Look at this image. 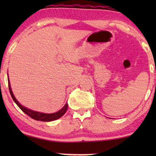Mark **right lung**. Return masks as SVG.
<instances>
[{
	"label": "right lung",
	"instance_id": "add662e5",
	"mask_svg": "<svg viewBox=\"0 0 156 156\" xmlns=\"http://www.w3.org/2000/svg\"><path fill=\"white\" fill-rule=\"evenodd\" d=\"M8 87H9V90H10V95L13 99V101L16 102V104L18 106V107L20 108L21 110L23 111L25 114H26L27 116H29L30 117H31L32 119H35V120L37 121H55L57 120L63 116L64 114H65L66 112H67V108H68V104L66 103L65 106H63V108H62L56 113H53V114H44V113H41V112H35V111H33L31 109H29L25 106H23L21 105V104L19 103L18 101V100L16 99L15 96L13 95V93H12L11 87H10V82H9V79H8Z\"/></svg>",
	"mask_w": 156,
	"mask_h": 156
}]
</instances>
